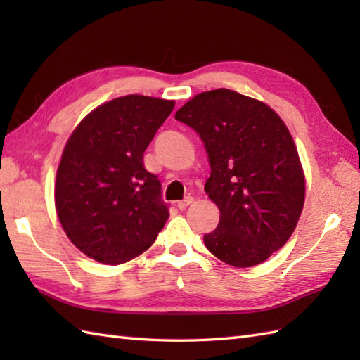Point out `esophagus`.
Masks as SVG:
<instances>
[{"instance_id": "1", "label": "esophagus", "mask_w": 360, "mask_h": 360, "mask_svg": "<svg viewBox=\"0 0 360 360\" xmlns=\"http://www.w3.org/2000/svg\"><path fill=\"white\" fill-rule=\"evenodd\" d=\"M192 202H193V198L192 196H187V198H184V200L178 202V209L179 210H186Z\"/></svg>"}]
</instances>
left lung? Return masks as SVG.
I'll return each instance as SVG.
<instances>
[{"label":"left lung","instance_id":"8db88e82","mask_svg":"<svg viewBox=\"0 0 360 360\" xmlns=\"http://www.w3.org/2000/svg\"><path fill=\"white\" fill-rule=\"evenodd\" d=\"M174 119L200 134L209 155L204 190L221 217L204 235L205 248L235 267L266 262L292 235L304 202L303 168L285 122L224 88L195 96Z\"/></svg>","mask_w":360,"mask_h":360}]
</instances>
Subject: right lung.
<instances>
[{
	"mask_svg": "<svg viewBox=\"0 0 360 360\" xmlns=\"http://www.w3.org/2000/svg\"><path fill=\"white\" fill-rule=\"evenodd\" d=\"M174 108L173 101L124 96L91 111L66 142L56 209L68 238L103 264H122L155 243L168 219L143 151Z\"/></svg>",
	"mask_w": 360,
	"mask_h": 360,
	"instance_id": "1",
	"label": "right lung"
}]
</instances>
